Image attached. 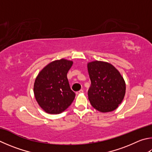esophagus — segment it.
<instances>
[{
	"instance_id": "obj_1",
	"label": "esophagus",
	"mask_w": 152,
	"mask_h": 152,
	"mask_svg": "<svg viewBox=\"0 0 152 152\" xmlns=\"http://www.w3.org/2000/svg\"><path fill=\"white\" fill-rule=\"evenodd\" d=\"M83 92H84V91L82 90H80V91H78V92H77L76 94V95H79V94H82Z\"/></svg>"
}]
</instances>
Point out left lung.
I'll use <instances>...</instances> for the list:
<instances>
[{
	"mask_svg": "<svg viewBox=\"0 0 152 152\" xmlns=\"http://www.w3.org/2000/svg\"><path fill=\"white\" fill-rule=\"evenodd\" d=\"M91 80L88 100L98 111L112 112L119 106L126 94V82L110 63L94 60L87 64Z\"/></svg>",
	"mask_w": 152,
	"mask_h": 152,
	"instance_id": "left-lung-1",
	"label": "left lung"
}]
</instances>
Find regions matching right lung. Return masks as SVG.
<instances>
[{
	"label": "right lung",
	"instance_id": "right-lung-1",
	"mask_svg": "<svg viewBox=\"0 0 152 152\" xmlns=\"http://www.w3.org/2000/svg\"><path fill=\"white\" fill-rule=\"evenodd\" d=\"M73 62L64 58L50 62L41 70L35 79L34 94L44 111L58 114L66 110L75 98L70 89L67 73Z\"/></svg>",
	"mask_w": 152,
	"mask_h": 152
}]
</instances>
